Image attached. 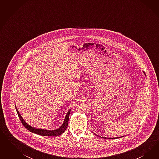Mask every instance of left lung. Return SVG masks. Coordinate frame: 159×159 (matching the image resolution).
<instances>
[{
  "label": "left lung",
  "instance_id": "left-lung-1",
  "mask_svg": "<svg viewBox=\"0 0 159 159\" xmlns=\"http://www.w3.org/2000/svg\"><path fill=\"white\" fill-rule=\"evenodd\" d=\"M144 73V75H145V73L143 72ZM119 138H120V137H119ZM107 138V139H116V138Z\"/></svg>",
  "mask_w": 159,
  "mask_h": 159
}]
</instances>
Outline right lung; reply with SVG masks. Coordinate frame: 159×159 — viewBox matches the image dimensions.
I'll list each match as a JSON object with an SVG mask.
<instances>
[{
    "instance_id": "add662e5",
    "label": "right lung",
    "mask_w": 159,
    "mask_h": 159,
    "mask_svg": "<svg viewBox=\"0 0 159 159\" xmlns=\"http://www.w3.org/2000/svg\"><path fill=\"white\" fill-rule=\"evenodd\" d=\"M15 107H16V110L17 111L18 116L19 117L20 120H21L22 124L24 125V127L25 128H27V129H28V130H30V132H31L33 133L38 134V135H41V136H59V135L62 134L63 133H64V132L65 131V130L67 128V125H68V121H69V116L70 112L71 110H70L69 111H68V112L66 114V116H65V120H64V122H63L62 125L59 128H58V129H56V130H46V129H37V128H33V127H32V126L28 125L26 123V122L24 121L23 118L21 117V116H20V114L19 112V111L17 110V109L16 108V106H15Z\"/></svg>"
}]
</instances>
